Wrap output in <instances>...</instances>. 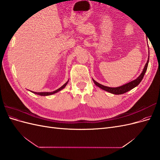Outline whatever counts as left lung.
Segmentation results:
<instances>
[{
	"label": "left lung",
	"instance_id": "1",
	"mask_svg": "<svg viewBox=\"0 0 160 160\" xmlns=\"http://www.w3.org/2000/svg\"><path fill=\"white\" fill-rule=\"evenodd\" d=\"M149 57H148V61L146 62V64L145 65V67H144V68H143V69L142 72V73L139 75V76L138 77V78L136 79H135L132 81L129 82V83H128L126 84L122 85V86H119V87H118V88H109V87L105 86V85H101V84L98 83V82L95 81L93 79V81L94 82V83L95 84V85L99 87V88H101V89L109 92V93H113V94H115V95L123 94L125 93H126V92H128L130 90H132V89L135 88V87H137L140 83V82H141L142 80L143 79L144 75H145V73H146V72L147 71L148 62H149Z\"/></svg>",
	"mask_w": 160,
	"mask_h": 160
}]
</instances>
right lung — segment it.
<instances>
[{"instance_id":"right-lung-1","label":"right lung","mask_w":160,"mask_h":160,"mask_svg":"<svg viewBox=\"0 0 160 160\" xmlns=\"http://www.w3.org/2000/svg\"><path fill=\"white\" fill-rule=\"evenodd\" d=\"M68 82H69V81H67L60 88H59L58 89H57V90H55V91H52V92H34V91H31V92H32V93H33L37 94V95H41V96L51 95H52V94H55V93H57V92L60 91L62 90V89H63L65 88V87H66V85H67V83H68Z\"/></svg>"}]
</instances>
